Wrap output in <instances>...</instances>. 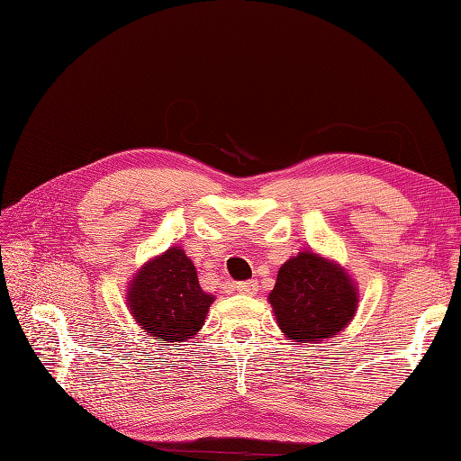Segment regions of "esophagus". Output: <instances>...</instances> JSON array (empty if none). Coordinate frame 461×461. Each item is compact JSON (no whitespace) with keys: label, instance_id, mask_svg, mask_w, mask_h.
Listing matches in <instances>:
<instances>
[{"label":"esophagus","instance_id":"obj_1","mask_svg":"<svg viewBox=\"0 0 461 461\" xmlns=\"http://www.w3.org/2000/svg\"><path fill=\"white\" fill-rule=\"evenodd\" d=\"M236 292L244 296H254L258 292V283L256 281H246V283H239L236 285Z\"/></svg>","mask_w":461,"mask_h":461}]
</instances>
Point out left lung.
I'll use <instances>...</instances> for the list:
<instances>
[{
    "mask_svg": "<svg viewBox=\"0 0 461 461\" xmlns=\"http://www.w3.org/2000/svg\"><path fill=\"white\" fill-rule=\"evenodd\" d=\"M267 300L288 340L321 344L350 325L359 292L339 261L303 249L281 265Z\"/></svg>",
    "mask_w": 461,
    "mask_h": 461,
    "instance_id": "1",
    "label": "left lung"
}]
</instances>
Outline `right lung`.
Returning a JSON list of instances; mask_svg holds the SVG:
<instances>
[{
  "label": "right lung",
  "instance_id": "1",
  "mask_svg": "<svg viewBox=\"0 0 461 461\" xmlns=\"http://www.w3.org/2000/svg\"><path fill=\"white\" fill-rule=\"evenodd\" d=\"M213 302L215 296L202 290L198 271L180 246L148 259L127 288L132 319L163 346L196 337Z\"/></svg>",
  "mask_w": 461,
  "mask_h": 461
}]
</instances>
